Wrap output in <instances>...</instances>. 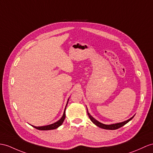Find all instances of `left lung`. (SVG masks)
Instances as JSON below:
<instances>
[{
  "label": "left lung",
  "mask_w": 153,
  "mask_h": 153,
  "mask_svg": "<svg viewBox=\"0 0 153 153\" xmlns=\"http://www.w3.org/2000/svg\"><path fill=\"white\" fill-rule=\"evenodd\" d=\"M87 113H88V115L89 119H90L91 121L93 123H94L95 125L99 126V127H100V128H104V129H106V130H115V129H117L119 128H120V127H121V126H124L125 124L127 123L128 122H129L134 117V116H133L132 117L129 119V120H128L127 121H125L122 122V123H116V124H113V125H105V124L101 123L99 122L98 121H97L95 119H94V117H93L91 115L88 113V110H87Z\"/></svg>",
  "instance_id": "obj_1"
}]
</instances>
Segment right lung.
Returning <instances> with one entry per match:
<instances>
[{
	"mask_svg": "<svg viewBox=\"0 0 153 153\" xmlns=\"http://www.w3.org/2000/svg\"><path fill=\"white\" fill-rule=\"evenodd\" d=\"M67 105H68V103H67ZM67 105H66V106H67ZM65 108H66V107H65ZM65 108L64 114H63V116L62 117V118L59 121H58L57 122L54 123L49 125H47V126H33L35 128L38 129V130H53V129L57 128L58 126H59L63 123V122H64V121L65 120Z\"/></svg>",
	"mask_w": 153,
	"mask_h": 153,
	"instance_id": "1",
	"label": "right lung"
}]
</instances>
